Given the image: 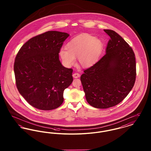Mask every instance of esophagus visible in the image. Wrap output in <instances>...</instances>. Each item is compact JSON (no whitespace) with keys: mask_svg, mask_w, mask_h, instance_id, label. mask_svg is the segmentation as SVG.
Returning <instances> with one entry per match:
<instances>
[{"mask_svg":"<svg viewBox=\"0 0 151 151\" xmlns=\"http://www.w3.org/2000/svg\"><path fill=\"white\" fill-rule=\"evenodd\" d=\"M73 77L74 78H78L79 77H80V75L79 73H74L73 75H72Z\"/></svg>","mask_w":151,"mask_h":151,"instance_id":"1","label":"esophagus"}]
</instances>
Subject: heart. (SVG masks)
I'll use <instances>...</instances> for the list:
<instances>
[{"mask_svg": "<svg viewBox=\"0 0 151 151\" xmlns=\"http://www.w3.org/2000/svg\"><path fill=\"white\" fill-rule=\"evenodd\" d=\"M103 43L98 39L88 34H82L71 39L59 52L63 62L71 67L78 58L80 65L88 68L95 64L102 52Z\"/></svg>", "mask_w": 151, "mask_h": 151, "instance_id": "1", "label": "heart"}]
</instances>
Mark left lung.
<instances>
[{
	"instance_id": "obj_1",
	"label": "left lung",
	"mask_w": 151,
	"mask_h": 151,
	"mask_svg": "<svg viewBox=\"0 0 151 151\" xmlns=\"http://www.w3.org/2000/svg\"><path fill=\"white\" fill-rule=\"evenodd\" d=\"M104 31L110 37L106 53L80 76L87 102L100 109L122 101L133 88L136 76L132 48L115 31Z\"/></svg>"
}]
</instances>
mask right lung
<instances>
[{
  "label": "right lung",
  "mask_w": 151,
  "mask_h": 151,
  "mask_svg": "<svg viewBox=\"0 0 151 151\" xmlns=\"http://www.w3.org/2000/svg\"><path fill=\"white\" fill-rule=\"evenodd\" d=\"M69 34L50 31L32 37L16 56L14 70L17 87L32 106L52 110L60 106L63 92L71 85L72 68L63 66L59 53Z\"/></svg>",
  "instance_id": "right-lung-1"
}]
</instances>
